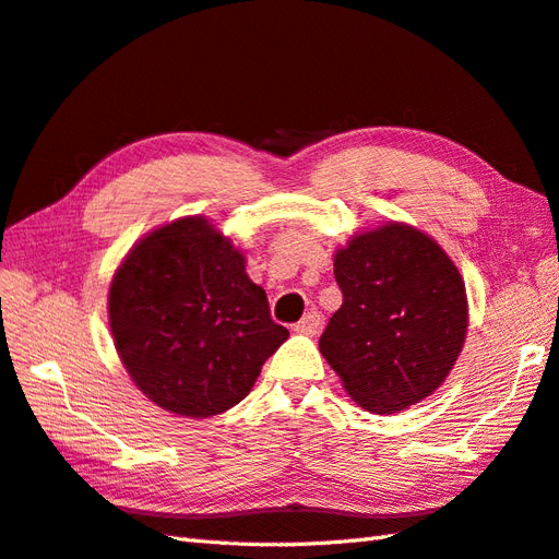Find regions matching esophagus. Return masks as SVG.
Listing matches in <instances>:
<instances>
[{
    "label": "esophagus",
    "instance_id": "obj_1",
    "mask_svg": "<svg viewBox=\"0 0 559 559\" xmlns=\"http://www.w3.org/2000/svg\"><path fill=\"white\" fill-rule=\"evenodd\" d=\"M323 325V316L318 311H309L301 321L295 325V330L299 334H309V337H313V334H318V330H321Z\"/></svg>",
    "mask_w": 559,
    "mask_h": 559
}]
</instances>
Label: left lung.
<instances>
[{
	"mask_svg": "<svg viewBox=\"0 0 559 559\" xmlns=\"http://www.w3.org/2000/svg\"><path fill=\"white\" fill-rule=\"evenodd\" d=\"M342 307L321 354L346 393L372 414H393L450 374L468 328L466 285L433 238L386 222L334 252Z\"/></svg>",
	"mask_w": 559,
	"mask_h": 559,
	"instance_id": "1",
	"label": "left lung"
}]
</instances>
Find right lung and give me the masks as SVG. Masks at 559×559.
Segmentation results:
<instances>
[{"instance_id": "add662e5", "label": "right lung", "mask_w": 559, "mask_h": 559, "mask_svg": "<svg viewBox=\"0 0 559 559\" xmlns=\"http://www.w3.org/2000/svg\"><path fill=\"white\" fill-rule=\"evenodd\" d=\"M117 354L152 403L191 419L227 412L288 340L246 258L205 217H180L131 248L109 285Z\"/></svg>"}]
</instances>
